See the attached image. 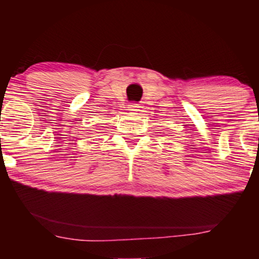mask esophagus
<instances>
[{
	"mask_svg": "<svg viewBox=\"0 0 259 259\" xmlns=\"http://www.w3.org/2000/svg\"><path fill=\"white\" fill-rule=\"evenodd\" d=\"M128 111H131V112H138V111H140V106H139V104H131L130 106H128Z\"/></svg>",
	"mask_w": 259,
	"mask_h": 259,
	"instance_id": "esophagus-1",
	"label": "esophagus"
}]
</instances>
